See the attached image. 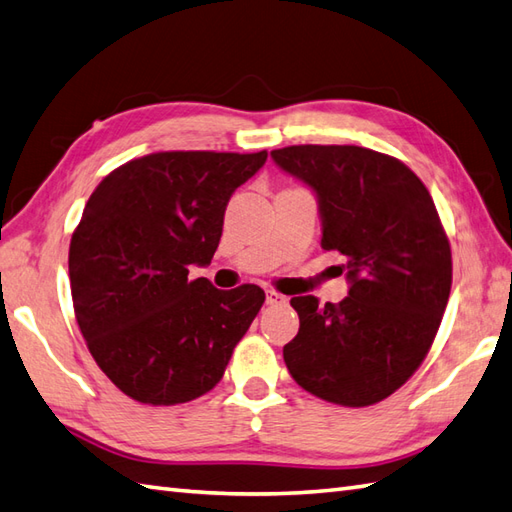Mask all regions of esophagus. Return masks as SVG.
<instances>
[{"instance_id": "esophagus-1", "label": "esophagus", "mask_w": 512, "mask_h": 512, "mask_svg": "<svg viewBox=\"0 0 512 512\" xmlns=\"http://www.w3.org/2000/svg\"><path fill=\"white\" fill-rule=\"evenodd\" d=\"M266 303L268 305H285L288 303V299H285V296L277 290H266Z\"/></svg>"}]
</instances>
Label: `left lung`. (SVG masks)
Returning a JSON list of instances; mask_svg holds the SVG:
<instances>
[{
	"instance_id": "left-lung-1",
	"label": "left lung",
	"mask_w": 512,
	"mask_h": 512,
	"mask_svg": "<svg viewBox=\"0 0 512 512\" xmlns=\"http://www.w3.org/2000/svg\"><path fill=\"white\" fill-rule=\"evenodd\" d=\"M314 189L320 246L344 257L349 296H294L299 334L283 347L294 382L347 408L390 397L425 360L451 290V248L434 200L406 163L360 146L272 150Z\"/></svg>"
}]
</instances>
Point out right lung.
<instances>
[{"mask_svg":"<svg viewBox=\"0 0 512 512\" xmlns=\"http://www.w3.org/2000/svg\"><path fill=\"white\" fill-rule=\"evenodd\" d=\"M268 152H152L102 178L69 244L74 312L102 373L124 395L176 406L205 395L266 301L259 285L218 290L207 266L229 198Z\"/></svg>","mask_w":512,"mask_h":512,"instance_id":"right-lung-1","label":"right lung"}]
</instances>
